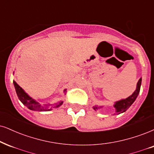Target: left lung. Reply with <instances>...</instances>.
<instances>
[{
  "label": "left lung",
  "instance_id": "8db88e82",
  "mask_svg": "<svg viewBox=\"0 0 154 154\" xmlns=\"http://www.w3.org/2000/svg\"><path fill=\"white\" fill-rule=\"evenodd\" d=\"M141 86V79H140L138 81L137 85H136V88L135 91L130 96H128V97L126 98H124V99L119 100H118V101L115 102V103L113 104V107H114L116 109V113L114 114L118 115V114H120V113H123V112L126 111V110L132 105L133 103L136 100V98H137V96H138V94H139ZM100 108H103V106H99L97 105L93 106V109H94L95 111H97L98 109H100Z\"/></svg>",
  "mask_w": 154,
  "mask_h": 154
}]
</instances>
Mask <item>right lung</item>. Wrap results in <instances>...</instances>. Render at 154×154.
<instances>
[{"mask_svg": "<svg viewBox=\"0 0 154 154\" xmlns=\"http://www.w3.org/2000/svg\"><path fill=\"white\" fill-rule=\"evenodd\" d=\"M13 85H14L15 89L17 94V96L19 98V100L21 101V103L26 106L28 109L32 111H51L53 108H58L62 105L63 102L62 100L58 101L57 103L54 104H44L43 106H41L38 102H37L35 99L28 95L27 93L23 89L16 81H13ZM66 89L64 90V92L66 91Z\"/></svg>", "mask_w": 154, "mask_h": 154, "instance_id": "obj_1", "label": "right lung"}]
</instances>
